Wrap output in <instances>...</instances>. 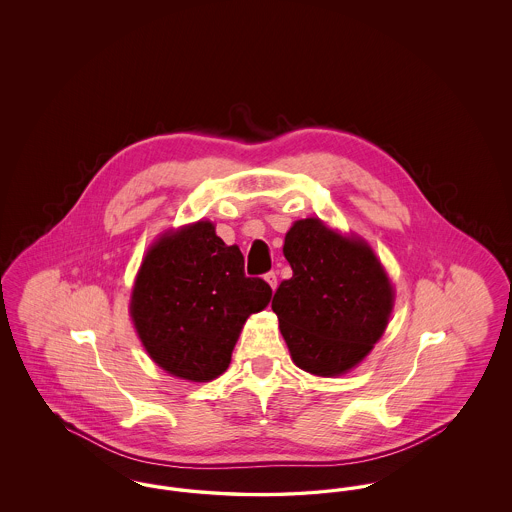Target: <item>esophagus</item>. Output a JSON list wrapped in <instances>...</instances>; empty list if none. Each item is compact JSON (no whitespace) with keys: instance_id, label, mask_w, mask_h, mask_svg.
<instances>
[{"instance_id":"esophagus-1","label":"esophagus","mask_w":512,"mask_h":512,"mask_svg":"<svg viewBox=\"0 0 512 512\" xmlns=\"http://www.w3.org/2000/svg\"><path fill=\"white\" fill-rule=\"evenodd\" d=\"M265 280H267L268 286H270L272 290H276V286H278V276H276L274 270H270V272L265 274Z\"/></svg>"}]
</instances>
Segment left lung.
<instances>
[{"label": "left lung", "mask_w": 512, "mask_h": 512, "mask_svg": "<svg viewBox=\"0 0 512 512\" xmlns=\"http://www.w3.org/2000/svg\"><path fill=\"white\" fill-rule=\"evenodd\" d=\"M284 257L293 276L278 286L272 311L293 363L315 376H340L382 338L393 309L390 278L370 245L318 219L293 222Z\"/></svg>", "instance_id": "obj_1"}]
</instances>
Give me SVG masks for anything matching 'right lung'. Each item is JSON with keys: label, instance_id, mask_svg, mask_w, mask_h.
<instances>
[{"label": "right lung", "instance_id": "obj_1", "mask_svg": "<svg viewBox=\"0 0 512 512\" xmlns=\"http://www.w3.org/2000/svg\"><path fill=\"white\" fill-rule=\"evenodd\" d=\"M272 290L247 278L238 245L199 220L163 234L138 270L130 317L149 357L176 378L209 382L232 359L245 320L263 311Z\"/></svg>", "mask_w": 512, "mask_h": 512}]
</instances>
